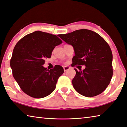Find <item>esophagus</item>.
<instances>
[{"mask_svg": "<svg viewBox=\"0 0 127 127\" xmlns=\"http://www.w3.org/2000/svg\"><path fill=\"white\" fill-rule=\"evenodd\" d=\"M70 68H71V67H68V66H65V67H63V69H64V72H65V71H68V70H69Z\"/></svg>", "mask_w": 127, "mask_h": 127, "instance_id": "esophagus-1", "label": "esophagus"}]
</instances>
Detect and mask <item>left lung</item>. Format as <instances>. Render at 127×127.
Listing matches in <instances>:
<instances>
[{
    "label": "left lung",
    "mask_w": 127,
    "mask_h": 127,
    "mask_svg": "<svg viewBox=\"0 0 127 127\" xmlns=\"http://www.w3.org/2000/svg\"><path fill=\"white\" fill-rule=\"evenodd\" d=\"M58 36L73 46L75 55L72 59V67H86L82 71L74 69L76 73L72 81L74 89L86 97L102 93L109 85L113 74L112 54L108 43L98 33L88 29Z\"/></svg>",
    "instance_id": "1"
}]
</instances>
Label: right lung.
Returning a JSON list of instances; mask_svg holds the SVG:
<instances>
[{"label": "right lung", "instance_id": "1", "mask_svg": "<svg viewBox=\"0 0 127 127\" xmlns=\"http://www.w3.org/2000/svg\"><path fill=\"white\" fill-rule=\"evenodd\" d=\"M62 42L56 35L35 31L24 36L15 46L10 65L14 78L27 95L42 98L55 89L63 68L56 65L48 70L43 65L55 46Z\"/></svg>", "mask_w": 127, "mask_h": 127}]
</instances>
